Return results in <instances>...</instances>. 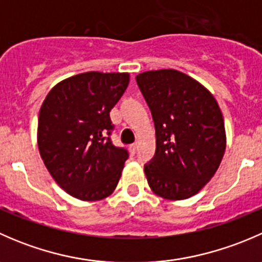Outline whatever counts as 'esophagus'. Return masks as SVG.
Returning a JSON list of instances; mask_svg holds the SVG:
<instances>
[{
  "instance_id": "esophagus-1",
  "label": "esophagus",
  "mask_w": 262,
  "mask_h": 262,
  "mask_svg": "<svg viewBox=\"0 0 262 262\" xmlns=\"http://www.w3.org/2000/svg\"><path fill=\"white\" fill-rule=\"evenodd\" d=\"M137 149H138V146H137V143H133L129 146V152L132 153V155H136Z\"/></svg>"
}]
</instances>
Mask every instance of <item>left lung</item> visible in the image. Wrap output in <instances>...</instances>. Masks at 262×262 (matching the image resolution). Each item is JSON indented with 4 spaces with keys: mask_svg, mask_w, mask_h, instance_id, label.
Here are the masks:
<instances>
[{
    "mask_svg": "<svg viewBox=\"0 0 262 262\" xmlns=\"http://www.w3.org/2000/svg\"><path fill=\"white\" fill-rule=\"evenodd\" d=\"M136 80L156 129L155 157L144 165L148 185L163 199H187L210 181L226 150L218 102L176 70L148 71Z\"/></svg>",
    "mask_w": 262,
    "mask_h": 262,
    "instance_id": "1",
    "label": "left lung"
}]
</instances>
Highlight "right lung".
I'll return each mask as SVG.
<instances>
[{
    "mask_svg": "<svg viewBox=\"0 0 262 262\" xmlns=\"http://www.w3.org/2000/svg\"><path fill=\"white\" fill-rule=\"evenodd\" d=\"M128 83V73H80L55 84L41 105L39 152L55 182L77 199H105L118 185L129 153L110 139V112Z\"/></svg>",
    "mask_w": 262,
    "mask_h": 262,
    "instance_id": "1",
    "label": "right lung"
}]
</instances>
